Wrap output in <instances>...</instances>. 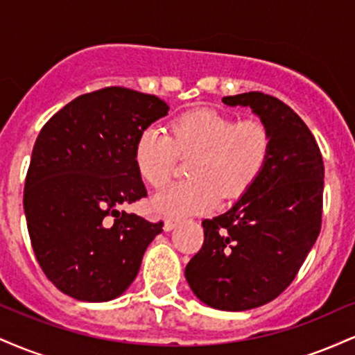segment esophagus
I'll return each mask as SVG.
<instances>
[{
	"instance_id": "34e87169",
	"label": "esophagus",
	"mask_w": 355,
	"mask_h": 355,
	"mask_svg": "<svg viewBox=\"0 0 355 355\" xmlns=\"http://www.w3.org/2000/svg\"><path fill=\"white\" fill-rule=\"evenodd\" d=\"M177 225H178V220L166 218L165 223H164V229H165V232H170V230H173Z\"/></svg>"
}]
</instances>
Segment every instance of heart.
<instances>
[{
  "mask_svg": "<svg viewBox=\"0 0 355 355\" xmlns=\"http://www.w3.org/2000/svg\"><path fill=\"white\" fill-rule=\"evenodd\" d=\"M272 153V133L260 118L237 121L211 110L183 113L172 137L158 128L140 133L133 148L138 173L160 189L172 177L178 155H193L191 178L172 183L153 197V209L170 217L200 214L223 197H242L259 180Z\"/></svg>",
  "mask_w": 355,
  "mask_h": 355,
  "instance_id": "obj_1",
  "label": "heart"
}]
</instances>
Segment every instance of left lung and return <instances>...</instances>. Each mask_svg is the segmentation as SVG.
Instances as JSON below:
<instances>
[{"label": "left lung", "instance_id": "8db88e82", "mask_svg": "<svg viewBox=\"0 0 355 355\" xmlns=\"http://www.w3.org/2000/svg\"><path fill=\"white\" fill-rule=\"evenodd\" d=\"M222 101L250 107L266 121L272 153L229 211L203 220V245L185 279L203 304L239 312L274 300L302 267L322 225L324 162L311 130L284 101L260 92Z\"/></svg>", "mask_w": 355, "mask_h": 355}]
</instances>
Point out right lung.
I'll list each match as a JSON object with an SVG mask.
<instances>
[{"instance_id": "1", "label": "right lung", "mask_w": 355, "mask_h": 355, "mask_svg": "<svg viewBox=\"0 0 355 355\" xmlns=\"http://www.w3.org/2000/svg\"><path fill=\"white\" fill-rule=\"evenodd\" d=\"M168 110L155 95L108 87L64 105L40 132L23 207L36 260L63 294L107 302L135 280L164 222L118 207L146 197L133 148Z\"/></svg>"}]
</instances>
